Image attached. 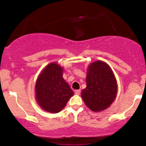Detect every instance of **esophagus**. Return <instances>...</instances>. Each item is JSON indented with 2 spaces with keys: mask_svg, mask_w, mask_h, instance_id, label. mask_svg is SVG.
<instances>
[{
  "mask_svg": "<svg viewBox=\"0 0 146 146\" xmlns=\"http://www.w3.org/2000/svg\"><path fill=\"white\" fill-rule=\"evenodd\" d=\"M80 93H81V91L80 90V89H78V90H76V91H75V94H76V95H80Z\"/></svg>",
  "mask_w": 146,
  "mask_h": 146,
  "instance_id": "34e87169",
  "label": "esophagus"
}]
</instances>
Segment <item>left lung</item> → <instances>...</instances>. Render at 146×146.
<instances>
[{
	"instance_id": "obj_1",
	"label": "left lung",
	"mask_w": 146,
	"mask_h": 146,
	"mask_svg": "<svg viewBox=\"0 0 146 146\" xmlns=\"http://www.w3.org/2000/svg\"><path fill=\"white\" fill-rule=\"evenodd\" d=\"M87 87L82 92L86 106L92 111L104 110L110 106L117 94L115 78L105 62L98 60L89 66Z\"/></svg>"
}]
</instances>
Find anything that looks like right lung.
Here are the masks:
<instances>
[{
	"label": "right lung",
	"mask_w": 146,
	"mask_h": 146,
	"mask_svg": "<svg viewBox=\"0 0 146 146\" xmlns=\"http://www.w3.org/2000/svg\"><path fill=\"white\" fill-rule=\"evenodd\" d=\"M36 98L42 109L58 113L65 107L74 92L62 78V68L52 62L40 74L36 83Z\"/></svg>",
	"instance_id": "obj_1"
}]
</instances>
